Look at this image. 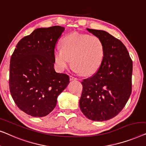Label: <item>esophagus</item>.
I'll return each instance as SVG.
<instances>
[{
    "mask_svg": "<svg viewBox=\"0 0 146 146\" xmlns=\"http://www.w3.org/2000/svg\"><path fill=\"white\" fill-rule=\"evenodd\" d=\"M77 79L76 77H74L73 76H70V80L71 81H73V80H77Z\"/></svg>",
    "mask_w": 146,
    "mask_h": 146,
    "instance_id": "esophagus-1",
    "label": "esophagus"
}]
</instances>
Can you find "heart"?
Returning a JSON list of instances; mask_svg holds the SVG:
<instances>
[{"label": "heart", "mask_w": 146, "mask_h": 146, "mask_svg": "<svg viewBox=\"0 0 146 146\" xmlns=\"http://www.w3.org/2000/svg\"><path fill=\"white\" fill-rule=\"evenodd\" d=\"M104 53V45L97 36L73 32L61 39V48L55 49L53 58L59 70L68 67L71 59L77 72L89 75L100 67Z\"/></svg>", "instance_id": "b5f03b06"}]
</instances>
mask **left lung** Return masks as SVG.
<instances>
[{"label": "left lung", "instance_id": "obj_1", "mask_svg": "<svg viewBox=\"0 0 146 146\" xmlns=\"http://www.w3.org/2000/svg\"><path fill=\"white\" fill-rule=\"evenodd\" d=\"M100 39L104 53L97 71L81 82L79 106L93 121H106L116 116L126 105L132 93V61L120 40L107 32L87 28Z\"/></svg>", "mask_w": 146, "mask_h": 146}]
</instances>
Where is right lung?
Listing matches in <instances>:
<instances>
[{
	"label": "right lung",
	"instance_id": "1",
	"mask_svg": "<svg viewBox=\"0 0 146 146\" xmlns=\"http://www.w3.org/2000/svg\"><path fill=\"white\" fill-rule=\"evenodd\" d=\"M64 30L59 26L37 28L20 40L11 56L12 97L20 110L33 117L50 114L69 83V75L54 69L55 46Z\"/></svg>",
	"mask_w": 146,
	"mask_h": 146
}]
</instances>
